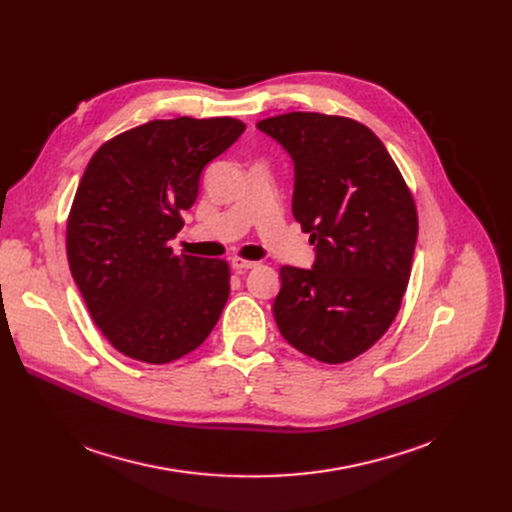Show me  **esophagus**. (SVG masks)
<instances>
[{
	"label": "esophagus",
	"mask_w": 512,
	"mask_h": 512,
	"mask_svg": "<svg viewBox=\"0 0 512 512\" xmlns=\"http://www.w3.org/2000/svg\"><path fill=\"white\" fill-rule=\"evenodd\" d=\"M257 263L255 261H251V259H242V257H232V267L234 270L238 272V274H242V272H247V270H251V267H255Z\"/></svg>",
	"instance_id": "1"
}]
</instances>
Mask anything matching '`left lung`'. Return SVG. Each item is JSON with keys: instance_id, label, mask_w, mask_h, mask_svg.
<instances>
[{"instance_id": "1", "label": "left lung", "mask_w": 512, "mask_h": 512, "mask_svg": "<svg viewBox=\"0 0 512 512\" xmlns=\"http://www.w3.org/2000/svg\"><path fill=\"white\" fill-rule=\"evenodd\" d=\"M294 161L292 215L311 234V270L282 265L280 334L321 363L378 342L411 278L417 207L384 143L344 116L290 112L257 122Z\"/></svg>"}]
</instances>
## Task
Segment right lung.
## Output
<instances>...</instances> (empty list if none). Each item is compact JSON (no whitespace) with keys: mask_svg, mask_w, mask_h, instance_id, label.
<instances>
[{"mask_svg":"<svg viewBox=\"0 0 512 512\" xmlns=\"http://www.w3.org/2000/svg\"><path fill=\"white\" fill-rule=\"evenodd\" d=\"M245 124L236 118L151 120L103 143L80 178L66 224L72 278L122 355L151 365L205 342L230 294L224 259L176 255L170 240L199 178Z\"/></svg>","mask_w":512,"mask_h":512,"instance_id":"add662e5","label":"right lung"}]
</instances>
